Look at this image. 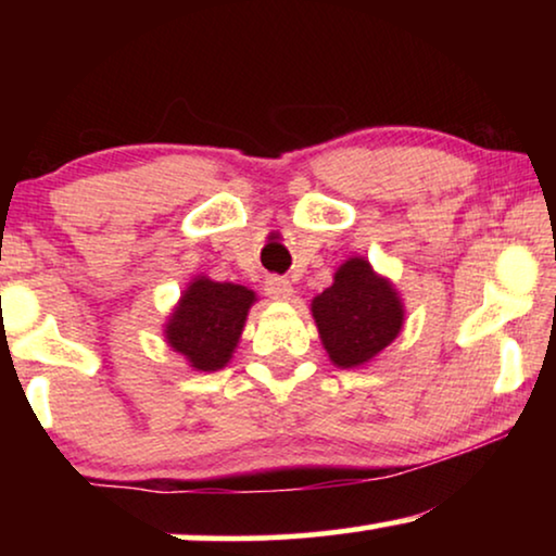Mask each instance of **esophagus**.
I'll return each instance as SVG.
<instances>
[{"label": "esophagus", "instance_id": "obj_1", "mask_svg": "<svg viewBox=\"0 0 556 556\" xmlns=\"http://www.w3.org/2000/svg\"><path fill=\"white\" fill-rule=\"evenodd\" d=\"M265 293H268L270 301H291L293 299V286L291 280L270 276L265 280Z\"/></svg>", "mask_w": 556, "mask_h": 556}]
</instances>
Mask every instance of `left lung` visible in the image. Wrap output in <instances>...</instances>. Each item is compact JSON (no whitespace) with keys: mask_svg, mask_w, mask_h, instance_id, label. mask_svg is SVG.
<instances>
[{"mask_svg":"<svg viewBox=\"0 0 556 556\" xmlns=\"http://www.w3.org/2000/svg\"><path fill=\"white\" fill-rule=\"evenodd\" d=\"M311 316L329 359L339 369H356L400 337L405 303L367 257L352 255L333 273V283L311 301Z\"/></svg>","mask_w":556,"mask_h":556,"instance_id":"obj_1","label":"left lung"}]
</instances>
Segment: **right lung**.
<instances>
[{"label":"right lung","instance_id":"add662e5","mask_svg":"<svg viewBox=\"0 0 556 556\" xmlns=\"http://www.w3.org/2000/svg\"><path fill=\"white\" fill-rule=\"evenodd\" d=\"M255 301V291L245 286L194 276L164 321V341L194 371L225 369Z\"/></svg>","mask_w":556,"mask_h":556}]
</instances>
